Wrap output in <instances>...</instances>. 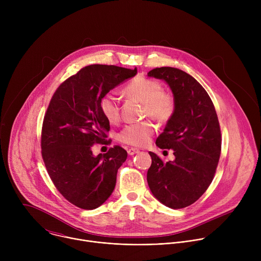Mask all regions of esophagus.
I'll return each instance as SVG.
<instances>
[{
  "instance_id": "1",
  "label": "esophagus",
  "mask_w": 261,
  "mask_h": 261,
  "mask_svg": "<svg viewBox=\"0 0 261 261\" xmlns=\"http://www.w3.org/2000/svg\"><path fill=\"white\" fill-rule=\"evenodd\" d=\"M138 152H139L138 148H135V147H131V148H129V150H128V155H130V156H133V155L137 154Z\"/></svg>"
}]
</instances>
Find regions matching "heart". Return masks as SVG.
Listing matches in <instances>:
<instances>
[{
    "mask_svg": "<svg viewBox=\"0 0 261 261\" xmlns=\"http://www.w3.org/2000/svg\"><path fill=\"white\" fill-rule=\"evenodd\" d=\"M127 96L143 103V113L159 123L169 122L174 114L176 103L170 93L163 92L162 86L150 79L136 77L124 88ZM99 108L103 117L109 123H117L120 120V106L118 97L113 93L103 95L99 101ZM155 132L153 123L145 121L127 125L119 134L118 139L124 143L141 146L150 140Z\"/></svg>",
    "mask_w": 261,
    "mask_h": 261,
    "instance_id": "obj_1",
    "label": "heart"
}]
</instances>
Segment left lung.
<instances>
[{
	"label": "left lung",
	"instance_id": "obj_1",
	"mask_svg": "<svg viewBox=\"0 0 261 261\" xmlns=\"http://www.w3.org/2000/svg\"><path fill=\"white\" fill-rule=\"evenodd\" d=\"M147 76L164 81L175 99L173 118L156 145L173 150L174 160L164 163L150 152L146 179L153 195L177 210L194 203L211 185L221 154V130L215 106L190 74L172 67L155 68Z\"/></svg>",
	"mask_w": 261,
	"mask_h": 261
}]
</instances>
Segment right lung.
I'll use <instances>...</instances> for the list:
<instances>
[{
    "label": "right lung",
    "instance_id": "add662e5",
    "mask_svg": "<svg viewBox=\"0 0 261 261\" xmlns=\"http://www.w3.org/2000/svg\"><path fill=\"white\" fill-rule=\"evenodd\" d=\"M136 73V68L87 66L61 84L49 102L42 125V158L56 188L77 207L97 208L116 187L127 152L115 145L104 155H93V144L105 141L110 129L99 101Z\"/></svg>",
    "mask_w": 261,
    "mask_h": 261
}]
</instances>
